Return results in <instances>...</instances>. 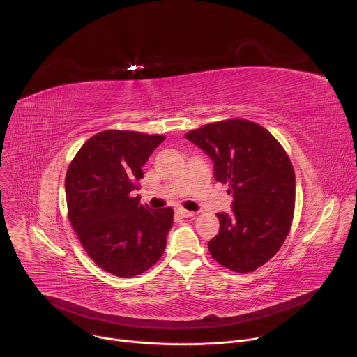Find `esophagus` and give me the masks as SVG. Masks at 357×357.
I'll list each match as a JSON object with an SVG mask.
<instances>
[{"label": "esophagus", "instance_id": "1", "mask_svg": "<svg viewBox=\"0 0 357 357\" xmlns=\"http://www.w3.org/2000/svg\"><path fill=\"white\" fill-rule=\"evenodd\" d=\"M176 213H178L181 217H183V218H190V217H195V215H197V213L188 211V210H183V208H179Z\"/></svg>", "mask_w": 357, "mask_h": 357}]
</instances>
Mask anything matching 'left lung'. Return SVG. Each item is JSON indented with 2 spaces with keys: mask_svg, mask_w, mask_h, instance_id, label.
<instances>
[{
  "mask_svg": "<svg viewBox=\"0 0 357 357\" xmlns=\"http://www.w3.org/2000/svg\"><path fill=\"white\" fill-rule=\"evenodd\" d=\"M185 137L208 153L215 179L233 197V211L217 214L211 256L233 272L256 271L278 253L292 226L295 172L288 153L265 127L245 119L205 124Z\"/></svg>",
  "mask_w": 357,
  "mask_h": 357,
  "instance_id": "8db88e82",
  "label": "left lung"
}]
</instances>
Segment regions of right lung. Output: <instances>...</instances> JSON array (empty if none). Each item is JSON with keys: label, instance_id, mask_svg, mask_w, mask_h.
Wrapping results in <instances>:
<instances>
[{"label": "right lung", "instance_id": "1", "mask_svg": "<svg viewBox=\"0 0 357 357\" xmlns=\"http://www.w3.org/2000/svg\"><path fill=\"white\" fill-rule=\"evenodd\" d=\"M160 135L105 130L88 139L65 178L68 218L84 250L102 271L131 278L152 268L174 224L171 207L150 210L131 192Z\"/></svg>", "mask_w": 357, "mask_h": 357}]
</instances>
